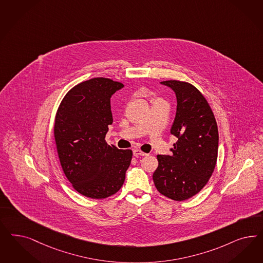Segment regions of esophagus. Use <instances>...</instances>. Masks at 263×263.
I'll list each match as a JSON object with an SVG mask.
<instances>
[{"instance_id":"1","label":"esophagus","mask_w":263,"mask_h":263,"mask_svg":"<svg viewBox=\"0 0 263 263\" xmlns=\"http://www.w3.org/2000/svg\"><path fill=\"white\" fill-rule=\"evenodd\" d=\"M148 154L147 153L142 152L141 150H138V149H135L134 150V156H136V157H138V156H147Z\"/></svg>"}]
</instances>
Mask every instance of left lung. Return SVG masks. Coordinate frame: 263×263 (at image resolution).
<instances>
[{
    "mask_svg": "<svg viewBox=\"0 0 263 263\" xmlns=\"http://www.w3.org/2000/svg\"><path fill=\"white\" fill-rule=\"evenodd\" d=\"M161 83L176 93L177 111L170 133L178 140L170 156H157L153 180L161 195L182 201L199 193L212 176L219 132L209 103L194 85L178 80Z\"/></svg>",
    "mask_w": 263,
    "mask_h": 263,
    "instance_id": "1",
    "label": "left lung"
}]
</instances>
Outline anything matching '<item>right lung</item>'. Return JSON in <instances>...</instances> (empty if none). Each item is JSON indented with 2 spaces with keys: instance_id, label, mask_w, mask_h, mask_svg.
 Wrapping results in <instances>:
<instances>
[{
  "instance_id": "obj_1",
  "label": "right lung",
  "mask_w": 263,
  "mask_h": 263,
  "mask_svg": "<svg viewBox=\"0 0 263 263\" xmlns=\"http://www.w3.org/2000/svg\"><path fill=\"white\" fill-rule=\"evenodd\" d=\"M124 85L97 77L71 88L56 113L54 137L60 163L71 186L93 199L113 195L123 186L133 151L105 141L112 124L110 98Z\"/></svg>"
}]
</instances>
